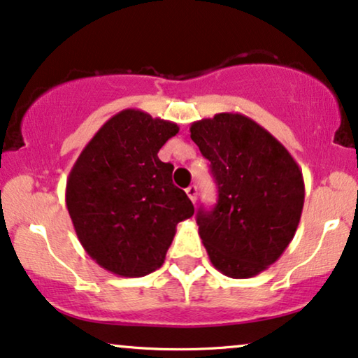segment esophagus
Returning <instances> with one entry per match:
<instances>
[{
	"label": "esophagus",
	"instance_id": "obj_1",
	"mask_svg": "<svg viewBox=\"0 0 358 358\" xmlns=\"http://www.w3.org/2000/svg\"><path fill=\"white\" fill-rule=\"evenodd\" d=\"M187 194H188V198L192 199L193 203L196 201V196H198V188H196V185H192V187H188V188H187Z\"/></svg>",
	"mask_w": 358,
	"mask_h": 358
}]
</instances>
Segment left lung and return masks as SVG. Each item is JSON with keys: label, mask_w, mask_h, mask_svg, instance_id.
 Returning <instances> with one entry per match:
<instances>
[{"label": "left lung", "mask_w": 358, "mask_h": 358, "mask_svg": "<svg viewBox=\"0 0 358 358\" xmlns=\"http://www.w3.org/2000/svg\"><path fill=\"white\" fill-rule=\"evenodd\" d=\"M211 162L217 203L196 222L209 260L222 275L250 278L293 241L304 204L296 160L268 131L239 113H219L189 127Z\"/></svg>", "instance_id": "1"}]
</instances>
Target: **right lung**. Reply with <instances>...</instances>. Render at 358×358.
<instances>
[{
  "mask_svg": "<svg viewBox=\"0 0 358 358\" xmlns=\"http://www.w3.org/2000/svg\"><path fill=\"white\" fill-rule=\"evenodd\" d=\"M175 122L124 109L99 127L66 180L65 203L80 244L104 270L145 276L164 265L176 224L194 213L159 150Z\"/></svg>",
  "mask_w": 358,
  "mask_h": 358,
  "instance_id": "obj_1",
  "label": "right lung"
}]
</instances>
